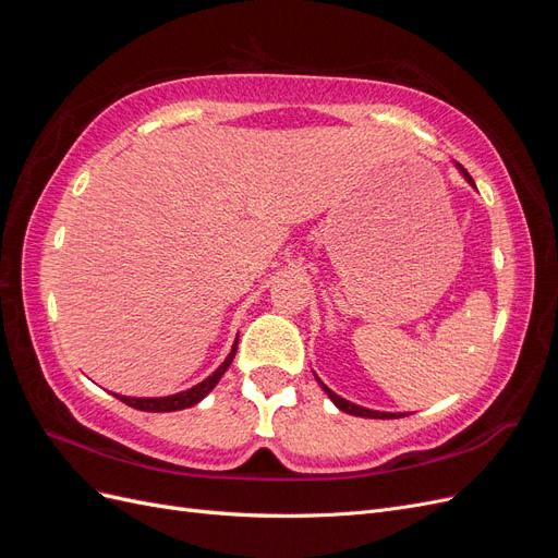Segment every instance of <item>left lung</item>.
<instances>
[{"mask_svg":"<svg viewBox=\"0 0 558 558\" xmlns=\"http://www.w3.org/2000/svg\"><path fill=\"white\" fill-rule=\"evenodd\" d=\"M456 167H459L461 170V174L468 179V183H472L475 185V181H472V177L468 174V170L463 165H459L456 162ZM320 384V388H324V391L328 393V398L337 404V408H340L342 412H347V414H353V416H365V418H398V416H404V414H393V412H375V410H367V408H361V404H353V402H349V400H344V398H340L337 393H332L328 386H324V381H318Z\"/></svg>","mask_w":558,"mask_h":558,"instance_id":"8db88e82","label":"left lung"}]
</instances>
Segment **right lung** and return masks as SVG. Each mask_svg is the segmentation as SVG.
Here are the masks:
<instances>
[{"label":"right lung","mask_w":558,"mask_h":558,"mask_svg":"<svg viewBox=\"0 0 558 558\" xmlns=\"http://www.w3.org/2000/svg\"><path fill=\"white\" fill-rule=\"evenodd\" d=\"M234 351H238V342L232 344V351L228 353V359L218 365V369L214 375H209L205 381H199L197 386L189 388V391H181L174 396H165V398H130V396H116L118 400H123L125 404L134 410H142V412H177V410H185V408H193L202 398H205L211 388L218 384L226 375V369L230 367L232 359H234Z\"/></svg>","instance_id":"obj_1"}]
</instances>
